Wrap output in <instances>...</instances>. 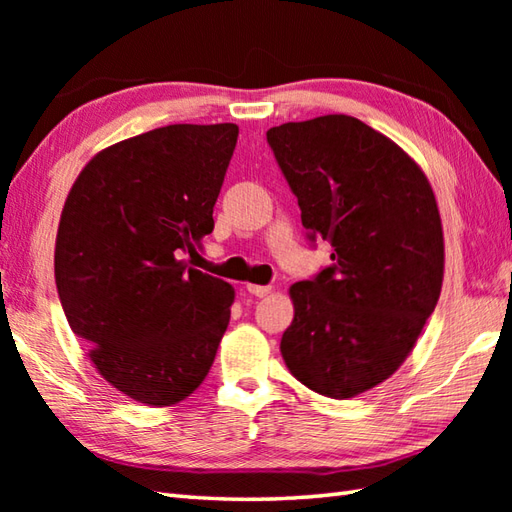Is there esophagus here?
Here are the masks:
<instances>
[{"instance_id": "1", "label": "esophagus", "mask_w": 512, "mask_h": 512, "mask_svg": "<svg viewBox=\"0 0 512 512\" xmlns=\"http://www.w3.org/2000/svg\"><path fill=\"white\" fill-rule=\"evenodd\" d=\"M246 288H248L250 295H255V297H268L270 290H273L270 286H257V284H248Z\"/></svg>"}]
</instances>
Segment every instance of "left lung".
I'll use <instances>...</instances> for the list:
<instances>
[{
    "mask_svg": "<svg viewBox=\"0 0 512 512\" xmlns=\"http://www.w3.org/2000/svg\"><path fill=\"white\" fill-rule=\"evenodd\" d=\"M303 228L332 244V266L297 281L281 356L301 385L345 400L405 363L444 279L436 195L420 165L354 116L268 129Z\"/></svg>",
    "mask_w": 512,
    "mask_h": 512,
    "instance_id": "1",
    "label": "left lung"
}]
</instances>
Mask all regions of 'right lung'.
Here are the masks:
<instances>
[{
  "mask_svg": "<svg viewBox=\"0 0 512 512\" xmlns=\"http://www.w3.org/2000/svg\"><path fill=\"white\" fill-rule=\"evenodd\" d=\"M239 129L167 125L101 149L65 198L54 279L96 372L147 407L202 385L228 328L235 290L191 268Z\"/></svg>",
  "mask_w": 512,
  "mask_h": 512,
  "instance_id": "add662e5",
  "label": "right lung"
}]
</instances>
